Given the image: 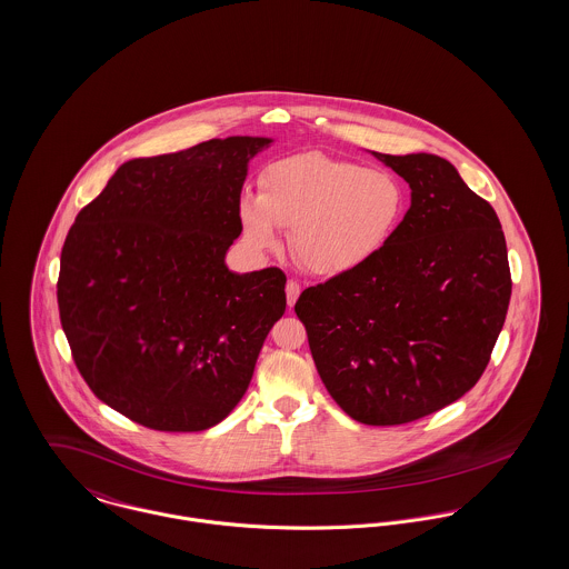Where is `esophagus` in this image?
Masks as SVG:
<instances>
[{
	"mask_svg": "<svg viewBox=\"0 0 569 569\" xmlns=\"http://www.w3.org/2000/svg\"><path fill=\"white\" fill-rule=\"evenodd\" d=\"M299 295H301V286H299L297 281H288V283H286V299H288V306L295 307Z\"/></svg>",
	"mask_w": 569,
	"mask_h": 569,
	"instance_id": "obj_1",
	"label": "esophagus"
}]
</instances>
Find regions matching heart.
I'll return each mask as SVG.
<instances>
[{"mask_svg":"<svg viewBox=\"0 0 569 569\" xmlns=\"http://www.w3.org/2000/svg\"><path fill=\"white\" fill-rule=\"evenodd\" d=\"M407 190L388 171L303 151L272 162L260 194L240 201V227L249 247L268 253L292 227V251L309 272L338 277L379 258L400 229Z\"/></svg>","mask_w":569,"mask_h":569,"instance_id":"1","label":"heart"}]
</instances>
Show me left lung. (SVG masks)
I'll return each instance as SVG.
<instances>
[{"instance_id": "obj_1", "label": "left lung", "mask_w": 569, "mask_h": 569, "mask_svg": "<svg viewBox=\"0 0 569 569\" xmlns=\"http://www.w3.org/2000/svg\"><path fill=\"white\" fill-rule=\"evenodd\" d=\"M372 156L411 188L386 251L311 286L295 311L318 375L352 420L425 418L477 386L502 331L511 272L493 208L433 153Z\"/></svg>"}]
</instances>
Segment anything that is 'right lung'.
<instances>
[{"instance_id": "obj_1", "label": "right lung", "mask_w": 569, "mask_h": 569, "mask_svg": "<svg viewBox=\"0 0 569 569\" xmlns=\"http://www.w3.org/2000/svg\"><path fill=\"white\" fill-rule=\"evenodd\" d=\"M270 144L229 136L133 158L64 240L58 307L76 366L142 427L188 433L224 420L286 311L279 268L224 263L249 162Z\"/></svg>"}]
</instances>
